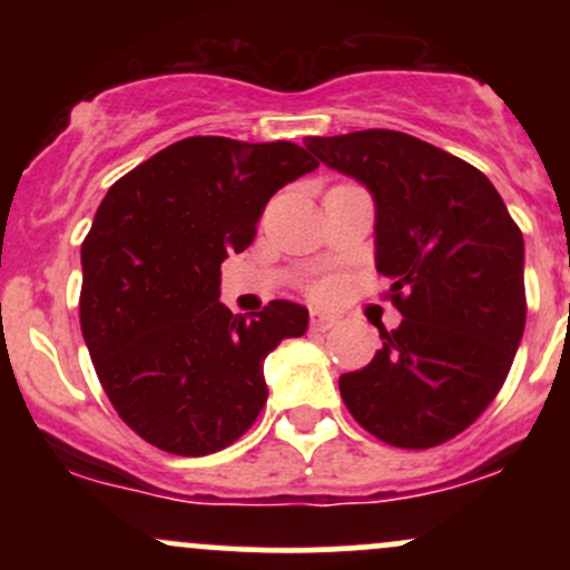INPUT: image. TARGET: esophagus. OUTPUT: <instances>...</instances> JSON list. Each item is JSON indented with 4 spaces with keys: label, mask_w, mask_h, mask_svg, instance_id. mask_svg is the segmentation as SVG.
Here are the masks:
<instances>
[{
    "label": "esophagus",
    "mask_w": 570,
    "mask_h": 570,
    "mask_svg": "<svg viewBox=\"0 0 570 570\" xmlns=\"http://www.w3.org/2000/svg\"><path fill=\"white\" fill-rule=\"evenodd\" d=\"M311 326L316 332L332 330V326H335V316H330V313H324V311H311Z\"/></svg>",
    "instance_id": "esophagus-1"
}]
</instances>
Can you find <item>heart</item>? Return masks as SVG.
<instances>
[{
  "label": "heart",
  "mask_w": 570,
  "mask_h": 570,
  "mask_svg": "<svg viewBox=\"0 0 570 570\" xmlns=\"http://www.w3.org/2000/svg\"><path fill=\"white\" fill-rule=\"evenodd\" d=\"M311 289L316 292V294H326V289H330V284H324V281H318V284H313Z\"/></svg>",
  "instance_id": "heart-1"
}]
</instances>
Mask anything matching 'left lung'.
Masks as SVG:
<instances>
[{
  "label": "left lung",
  "instance_id": "1",
  "mask_svg": "<svg viewBox=\"0 0 570 570\" xmlns=\"http://www.w3.org/2000/svg\"><path fill=\"white\" fill-rule=\"evenodd\" d=\"M375 198L377 273L402 313L340 396L385 444L426 450L466 431L507 381L525 330L522 233L480 168L402 130L307 136Z\"/></svg>",
  "mask_w": 570,
  "mask_h": 570
}]
</instances>
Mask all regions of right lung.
Listing matches in <instances>:
<instances>
[{"instance_id":"add662e5","label":"right lung","mask_w":570,"mask_h":570,"mask_svg":"<svg viewBox=\"0 0 570 570\" xmlns=\"http://www.w3.org/2000/svg\"><path fill=\"white\" fill-rule=\"evenodd\" d=\"M316 166L292 141L189 136L104 195L82 240L80 326L109 402L144 442L208 455L257 421L265 356L305 335L307 311L271 299L233 316L219 267L252 244L273 193Z\"/></svg>"}]
</instances>
